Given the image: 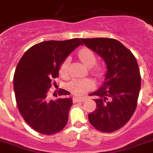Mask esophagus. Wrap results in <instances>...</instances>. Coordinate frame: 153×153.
I'll use <instances>...</instances> for the list:
<instances>
[{"instance_id":"obj_1","label":"esophagus","mask_w":153,"mask_h":153,"mask_svg":"<svg viewBox=\"0 0 153 153\" xmlns=\"http://www.w3.org/2000/svg\"><path fill=\"white\" fill-rule=\"evenodd\" d=\"M72 101L74 103L76 102H84L85 101V98H79V97H73L72 98Z\"/></svg>"}]
</instances>
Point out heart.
<instances>
[{
	"mask_svg": "<svg viewBox=\"0 0 153 153\" xmlns=\"http://www.w3.org/2000/svg\"><path fill=\"white\" fill-rule=\"evenodd\" d=\"M78 56L81 62L87 67H91L90 73L96 78H100L104 75L105 66L102 63H96L97 57L95 52L89 48L84 47L78 52ZM70 62L69 57L66 58L60 66L59 72L61 76L67 77L69 73V64ZM94 83L92 80L74 79L68 84V89L72 93L76 95H81L86 93L93 88Z\"/></svg>",
	"mask_w": 153,
	"mask_h": 153,
	"instance_id": "heart-1",
	"label": "heart"
}]
</instances>
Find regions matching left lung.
<instances>
[{"label": "left lung", "instance_id": "obj_1", "mask_svg": "<svg viewBox=\"0 0 153 153\" xmlns=\"http://www.w3.org/2000/svg\"><path fill=\"white\" fill-rule=\"evenodd\" d=\"M83 44L98 53L105 61L107 72L98 90L96 109L89 114L90 124L103 132L121 129L135 112L141 89L139 67L133 54L113 38H81Z\"/></svg>", "mask_w": 153, "mask_h": 153}]
</instances>
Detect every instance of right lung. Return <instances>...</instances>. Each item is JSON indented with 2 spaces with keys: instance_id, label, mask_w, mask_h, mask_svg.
<instances>
[{
  "instance_id": "obj_1",
  "label": "right lung",
  "mask_w": 153,
  "mask_h": 153,
  "mask_svg": "<svg viewBox=\"0 0 153 153\" xmlns=\"http://www.w3.org/2000/svg\"><path fill=\"white\" fill-rule=\"evenodd\" d=\"M79 38L47 41L30 47L18 62L14 75L15 100L21 116L34 130L54 135L67 124L72 98L60 89L58 99L50 100L48 92L58 78L61 63L78 46Z\"/></svg>"
}]
</instances>
